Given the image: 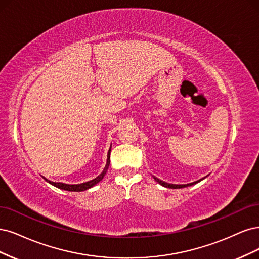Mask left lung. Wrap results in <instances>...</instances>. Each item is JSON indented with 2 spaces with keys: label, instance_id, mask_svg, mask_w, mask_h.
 I'll return each instance as SVG.
<instances>
[{
  "label": "left lung",
  "instance_id": "obj_1",
  "mask_svg": "<svg viewBox=\"0 0 259 259\" xmlns=\"http://www.w3.org/2000/svg\"><path fill=\"white\" fill-rule=\"evenodd\" d=\"M154 179H155L156 182L159 183L160 185H162V186H164V187H166V188H183V187H187V186L194 185V184H196V183L201 181V180H199V181L194 182V183H189V184H186V185H175V184H169V183H165V182H163V181H161V180H159V179H157V178H154Z\"/></svg>",
  "mask_w": 259,
  "mask_h": 259
}]
</instances>
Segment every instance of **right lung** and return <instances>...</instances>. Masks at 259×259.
I'll return each instance as SVG.
<instances>
[{"mask_svg":"<svg viewBox=\"0 0 259 259\" xmlns=\"http://www.w3.org/2000/svg\"><path fill=\"white\" fill-rule=\"evenodd\" d=\"M110 154H111V148H110V151H108V154H107V161H106V165H105V168H104L103 172H102L101 174H100L99 177H97L96 179L91 180V181H89V182L81 183V184H77V185H69V184H63V183L51 182V181H48V180H46V179H45V180H46L48 183H51L52 185H54V186H56V187H58V188H60V189L68 190V191H82V190H86V189H88V188H91L93 186H95L96 184H98V183L104 178V175L106 174V171H107V169H108V165H110V162H111V160H110Z\"/></svg>","mask_w":259,"mask_h":259,"instance_id":"obj_1","label":"right lung"}]
</instances>
